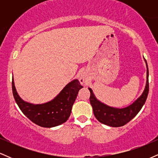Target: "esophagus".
<instances>
[{"instance_id":"1","label":"esophagus","mask_w":158,"mask_h":158,"mask_svg":"<svg viewBox=\"0 0 158 158\" xmlns=\"http://www.w3.org/2000/svg\"><path fill=\"white\" fill-rule=\"evenodd\" d=\"M79 81H80V82L81 83V84H84V83L85 82V79L84 77H81L80 79H79Z\"/></svg>"}]
</instances>
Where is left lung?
Segmentation results:
<instances>
[{"label":"left lung","mask_w":158,"mask_h":158,"mask_svg":"<svg viewBox=\"0 0 158 158\" xmlns=\"http://www.w3.org/2000/svg\"><path fill=\"white\" fill-rule=\"evenodd\" d=\"M148 68L147 65V81L146 86L140 97L138 98L133 104L125 108H114L107 106L98 101L94 97L92 90H90V102L93 108L94 114L98 121L107 126L112 127H120L131 121L140 110L148 94Z\"/></svg>","instance_id":"8db88e82"}]
</instances>
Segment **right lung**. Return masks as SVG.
Instances as JSON below:
<instances>
[{"instance_id":"right-lung-1","label":"right lung","mask_w":158,"mask_h":158,"mask_svg":"<svg viewBox=\"0 0 158 158\" xmlns=\"http://www.w3.org/2000/svg\"><path fill=\"white\" fill-rule=\"evenodd\" d=\"M12 94L16 103L23 114L32 123L44 128H52L68 120L72 106L83 88L79 80L72 81L64 87L60 94L50 102L41 105H33L23 101L16 92L14 81H12Z\"/></svg>"}]
</instances>
